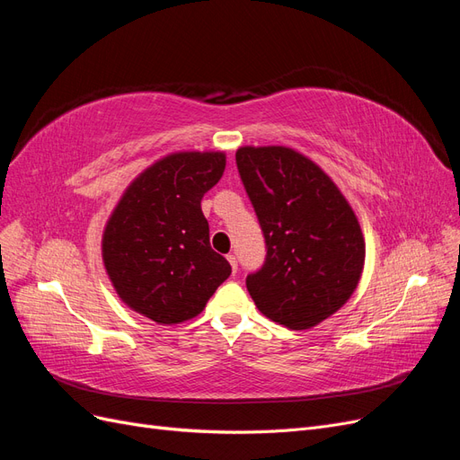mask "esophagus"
Instances as JSON below:
<instances>
[{
    "mask_svg": "<svg viewBox=\"0 0 460 460\" xmlns=\"http://www.w3.org/2000/svg\"><path fill=\"white\" fill-rule=\"evenodd\" d=\"M226 259H228V262H230L232 272H234V274L238 272V259H235V255H234V253H228V255H226Z\"/></svg>",
    "mask_w": 460,
    "mask_h": 460,
    "instance_id": "obj_1",
    "label": "esophagus"
}]
</instances>
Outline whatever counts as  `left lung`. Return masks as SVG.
Masks as SVG:
<instances>
[{
    "mask_svg": "<svg viewBox=\"0 0 460 460\" xmlns=\"http://www.w3.org/2000/svg\"><path fill=\"white\" fill-rule=\"evenodd\" d=\"M235 164L267 243L245 286L257 309L291 330L340 311L365 267V238L351 205L309 157L284 146L235 151Z\"/></svg>",
    "mask_w": 460,
    "mask_h": 460,
    "instance_id": "left-lung-1",
    "label": "left lung"
}]
</instances>
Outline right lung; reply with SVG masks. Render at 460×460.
<instances>
[{"label": "right lung", "mask_w": 460, "mask_h": 460, "mask_svg": "<svg viewBox=\"0 0 460 460\" xmlns=\"http://www.w3.org/2000/svg\"><path fill=\"white\" fill-rule=\"evenodd\" d=\"M225 166L220 151L171 153L134 180L107 220L105 270L119 297L153 323L198 316L232 272L201 211Z\"/></svg>", "instance_id": "1"}]
</instances>
